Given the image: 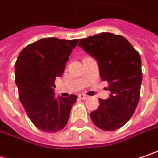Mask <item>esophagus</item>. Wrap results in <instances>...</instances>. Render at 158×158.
I'll return each mask as SVG.
<instances>
[{"label":"esophagus","instance_id":"1","mask_svg":"<svg viewBox=\"0 0 158 158\" xmlns=\"http://www.w3.org/2000/svg\"><path fill=\"white\" fill-rule=\"evenodd\" d=\"M79 98H81V99H83V100H86V99H88V96L85 95V94H79Z\"/></svg>","mask_w":158,"mask_h":158}]
</instances>
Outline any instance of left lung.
Instances as JSON below:
<instances>
[{
  "instance_id": "obj_1",
  "label": "left lung",
  "mask_w": 158,
  "mask_h": 158,
  "mask_svg": "<svg viewBox=\"0 0 158 158\" xmlns=\"http://www.w3.org/2000/svg\"><path fill=\"white\" fill-rule=\"evenodd\" d=\"M79 46L97 60L101 79L109 83L111 92L108 99H99V107L90 118L101 130L120 129L133 115L139 101L140 55L126 38L112 33L80 39Z\"/></svg>"
}]
</instances>
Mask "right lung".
<instances>
[{"mask_svg":"<svg viewBox=\"0 0 158 158\" xmlns=\"http://www.w3.org/2000/svg\"><path fill=\"white\" fill-rule=\"evenodd\" d=\"M79 43L56 37L43 38L26 46L15 63L19 98L28 118L39 130L57 132L70 118L78 97L55 98L54 81L60 77L69 56Z\"/></svg>","mask_w":158,"mask_h":158,"instance_id":"1","label":"right lung"}]
</instances>
